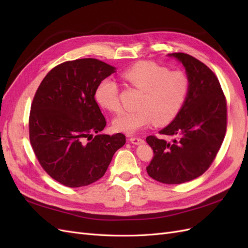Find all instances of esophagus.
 Wrapping results in <instances>:
<instances>
[{"label":"esophagus","mask_w":248,"mask_h":248,"mask_svg":"<svg viewBox=\"0 0 248 248\" xmlns=\"http://www.w3.org/2000/svg\"><path fill=\"white\" fill-rule=\"evenodd\" d=\"M131 144H134V145H139V144H141V142H144V140L140 139V138H138V137H131L129 139Z\"/></svg>","instance_id":"34e87169"}]
</instances>
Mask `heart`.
Here are the masks:
<instances>
[{"instance_id":"1","label":"heart","mask_w":248,"mask_h":248,"mask_svg":"<svg viewBox=\"0 0 248 248\" xmlns=\"http://www.w3.org/2000/svg\"><path fill=\"white\" fill-rule=\"evenodd\" d=\"M122 79L142 92L138 109L124 110L112 125L117 131L136 133L152 124L166 125L182 109L189 91V79L182 71H170L154 62L141 61L133 64L121 74ZM96 100L112 112L121 109L119 86L109 78L102 79L96 88Z\"/></svg>"}]
</instances>
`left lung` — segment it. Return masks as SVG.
I'll list each match as a JSON object with an SVG mask.
<instances>
[{
  "instance_id": "1",
  "label": "left lung",
  "mask_w": 248,
  "mask_h": 248,
  "mask_svg": "<svg viewBox=\"0 0 248 248\" xmlns=\"http://www.w3.org/2000/svg\"><path fill=\"white\" fill-rule=\"evenodd\" d=\"M185 67L189 91L182 109L155 136L146 140L154 156L148 175L164 184H181L202 176L218 153L227 131V99L214 72L184 52L169 54Z\"/></svg>"
}]
</instances>
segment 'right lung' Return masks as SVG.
<instances>
[{
	"mask_svg": "<svg viewBox=\"0 0 248 248\" xmlns=\"http://www.w3.org/2000/svg\"><path fill=\"white\" fill-rule=\"evenodd\" d=\"M115 69L92 58L67 61L54 67L35 93L30 142L42 169L65 186L96 182L126 142L123 133L98 134L107 121L95 100L96 88Z\"/></svg>",
	"mask_w": 248,
	"mask_h": 248,
	"instance_id": "obj_1",
	"label": "right lung"
}]
</instances>
